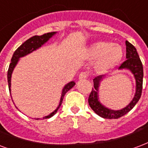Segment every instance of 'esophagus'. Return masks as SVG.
Returning a JSON list of instances; mask_svg holds the SVG:
<instances>
[{"label":"esophagus","mask_w":148,"mask_h":148,"mask_svg":"<svg viewBox=\"0 0 148 148\" xmlns=\"http://www.w3.org/2000/svg\"><path fill=\"white\" fill-rule=\"evenodd\" d=\"M87 73H85V72H82V73L79 75V79H84L87 78Z\"/></svg>","instance_id":"34e87169"}]
</instances>
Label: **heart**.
I'll list each match as a JSON object with an SVG mask.
<instances>
[{"label": "heart", "mask_w": 148, "mask_h": 148, "mask_svg": "<svg viewBox=\"0 0 148 148\" xmlns=\"http://www.w3.org/2000/svg\"><path fill=\"white\" fill-rule=\"evenodd\" d=\"M123 55L119 45L107 41H97L90 46L85 54L86 59L96 61L95 69L99 73H105L114 68L120 62Z\"/></svg>", "instance_id": "heart-1"}]
</instances>
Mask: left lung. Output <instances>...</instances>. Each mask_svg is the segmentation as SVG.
<instances>
[{"label":"left lung","instance_id":"1","mask_svg":"<svg viewBox=\"0 0 148 148\" xmlns=\"http://www.w3.org/2000/svg\"><path fill=\"white\" fill-rule=\"evenodd\" d=\"M126 46V60L119 66V69H128L130 71L136 80V92L133 100L130 103L119 110H112L105 107L104 104L100 102L99 100V87L100 84L105 77L104 75L97 76L93 79L94 89H92L90 94L89 96L88 103L90 107L92 108L97 115L104 119H119L125 114H127L130 110L133 108L141 97L142 87H143V77L144 70L143 65L140 59L136 49L129 41H125Z\"/></svg>","mask_w":148,"mask_h":148}]
</instances>
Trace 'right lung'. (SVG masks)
Instances as JSON below:
<instances>
[{
  "label": "right lung",
  "mask_w": 148,
  "mask_h": 148,
  "mask_svg": "<svg viewBox=\"0 0 148 148\" xmlns=\"http://www.w3.org/2000/svg\"><path fill=\"white\" fill-rule=\"evenodd\" d=\"M56 32H51V33H45L42 36H34L31 38L28 39L27 40L25 41L22 45L20 47H18L17 48V50L14 52V54L12 55V60H11V63L9 65V68H8V88H9V92L11 94V80H12V73H13V70L15 69V67L16 66V65L18 64V62L19 61L20 58H23L27 54H30L34 51H36L37 49H39L40 47L43 46L44 44H46L47 42L51 38L52 36H54V34H56ZM75 83L74 81H71L69 83H67L65 85L63 89H62V96H61V99H60V102L58 106L56 109L54 110V112H51L50 115H47V116H44L43 118L44 119H49V118L52 117L54 114H56V112H58V110L60 108V106L62 105V101H63V98H64V96L65 95V94L67 93L68 91L70 89H72L73 86H75ZM12 97V96H11Z\"/></svg>",
  "instance_id": "obj_1"
}]
</instances>
